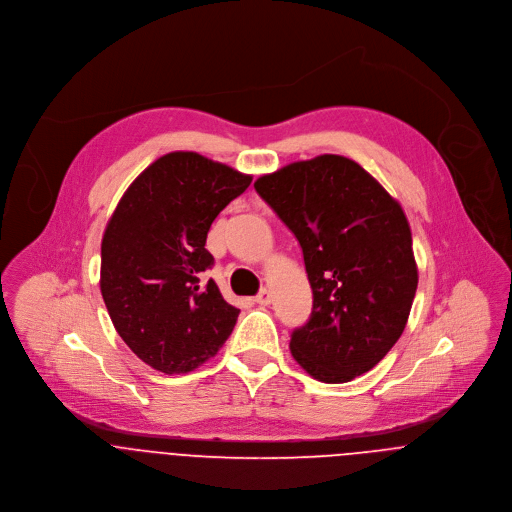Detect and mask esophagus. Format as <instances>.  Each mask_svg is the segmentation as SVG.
<instances>
[{
	"mask_svg": "<svg viewBox=\"0 0 512 512\" xmlns=\"http://www.w3.org/2000/svg\"><path fill=\"white\" fill-rule=\"evenodd\" d=\"M254 300H256V304H260V306H268V304H270V300H272V296H270V290H268V288L260 290V294H258Z\"/></svg>",
	"mask_w": 512,
	"mask_h": 512,
	"instance_id": "34e87169",
	"label": "esophagus"
}]
</instances>
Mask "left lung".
I'll list each match as a JSON object with an SVG mask.
<instances>
[{
    "label": "left lung",
    "mask_w": 512,
    "mask_h": 512,
    "mask_svg": "<svg viewBox=\"0 0 512 512\" xmlns=\"http://www.w3.org/2000/svg\"><path fill=\"white\" fill-rule=\"evenodd\" d=\"M298 238L312 286L294 360L316 380L348 382L396 344L418 286L406 214L360 164L336 154L292 162L254 182Z\"/></svg>",
    "instance_id": "8db88e82"
}]
</instances>
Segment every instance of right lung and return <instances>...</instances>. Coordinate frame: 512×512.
I'll return each instance as SVG.
<instances>
[{"mask_svg":"<svg viewBox=\"0 0 512 512\" xmlns=\"http://www.w3.org/2000/svg\"><path fill=\"white\" fill-rule=\"evenodd\" d=\"M252 182L198 152H170L124 192L102 238L100 290L114 328L154 370L186 374L218 354L238 320L218 284L206 236Z\"/></svg>","mask_w":512,"mask_h":512,"instance_id":"right-lung-1","label":"right lung"}]
</instances>
